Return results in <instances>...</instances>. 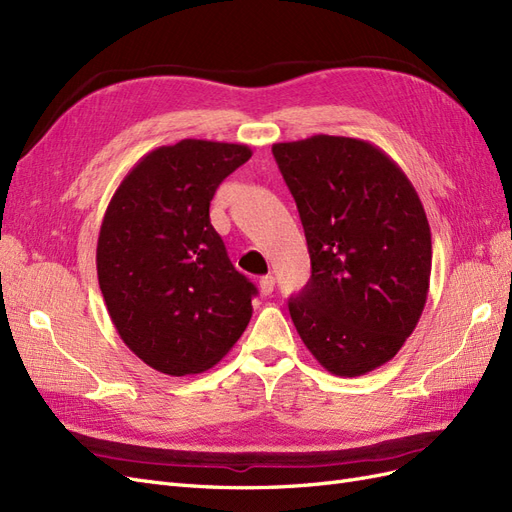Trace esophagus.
Instances as JSON below:
<instances>
[{
	"mask_svg": "<svg viewBox=\"0 0 512 512\" xmlns=\"http://www.w3.org/2000/svg\"><path fill=\"white\" fill-rule=\"evenodd\" d=\"M258 288H260V292L262 294H271L273 292V288H275V277L269 273V275H262L260 277V284H258Z\"/></svg>",
	"mask_w": 512,
	"mask_h": 512,
	"instance_id": "1",
	"label": "esophagus"
}]
</instances>
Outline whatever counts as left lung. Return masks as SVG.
<instances>
[{"label": "left lung", "instance_id": "left-lung-1", "mask_svg": "<svg viewBox=\"0 0 512 512\" xmlns=\"http://www.w3.org/2000/svg\"><path fill=\"white\" fill-rule=\"evenodd\" d=\"M297 203L312 277L290 318L335 376L389 363L412 335L429 292L431 230L414 185L361 138L316 134L275 143Z\"/></svg>", "mask_w": 512, "mask_h": 512}]
</instances>
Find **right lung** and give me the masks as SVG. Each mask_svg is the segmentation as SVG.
<instances>
[{
	"label": "right lung",
	"instance_id": "1",
	"mask_svg": "<svg viewBox=\"0 0 512 512\" xmlns=\"http://www.w3.org/2000/svg\"><path fill=\"white\" fill-rule=\"evenodd\" d=\"M252 158L235 143L185 138L123 177L100 226L96 265L119 337L168 376L200 374L237 344L256 286L209 220L218 185Z\"/></svg>",
	"mask_w": 512,
	"mask_h": 512
}]
</instances>
